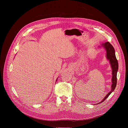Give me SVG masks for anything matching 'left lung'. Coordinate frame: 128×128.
Instances as JSON below:
<instances>
[{
  "instance_id": "1",
  "label": "left lung",
  "mask_w": 128,
  "mask_h": 128,
  "mask_svg": "<svg viewBox=\"0 0 128 128\" xmlns=\"http://www.w3.org/2000/svg\"><path fill=\"white\" fill-rule=\"evenodd\" d=\"M101 47L103 48L106 50V57L107 60L109 61V63H110L112 69V84L111 86L112 87L111 90L106 95V96L103 99V100L101 101L98 103V104L103 102L109 95L111 94V93L112 92H114V90L116 86V83H117L116 77H117V72L118 68V62L116 58V54H115V50L113 46L109 42H107L101 44V46H99V48H101Z\"/></svg>"
}]
</instances>
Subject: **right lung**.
<instances>
[{"mask_svg": "<svg viewBox=\"0 0 128 128\" xmlns=\"http://www.w3.org/2000/svg\"><path fill=\"white\" fill-rule=\"evenodd\" d=\"M57 80H58V79H57V80H56V82H57Z\"/></svg>", "mask_w": 128, "mask_h": 128, "instance_id": "obj_1", "label": "right lung"}]
</instances>
